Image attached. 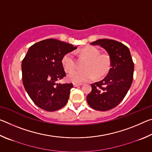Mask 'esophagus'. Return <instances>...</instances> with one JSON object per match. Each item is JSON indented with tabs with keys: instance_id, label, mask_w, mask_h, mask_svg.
<instances>
[{
	"instance_id": "obj_1",
	"label": "esophagus",
	"mask_w": 152,
	"mask_h": 152,
	"mask_svg": "<svg viewBox=\"0 0 152 152\" xmlns=\"http://www.w3.org/2000/svg\"><path fill=\"white\" fill-rule=\"evenodd\" d=\"M73 85L74 87H77L79 86H82V83H73Z\"/></svg>"
}]
</instances>
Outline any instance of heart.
Returning <instances> with one entry per match:
<instances>
[{"label":"heart","instance_id":"obj_1","mask_svg":"<svg viewBox=\"0 0 152 152\" xmlns=\"http://www.w3.org/2000/svg\"><path fill=\"white\" fill-rule=\"evenodd\" d=\"M81 54L88 58L84 65V70H74L68 74V78L75 83L92 80L104 76L109 72L110 66V58L107 53H101L97 48L88 47L81 51ZM61 64L67 72L72 70L76 66V60L73 53L70 52L64 56Z\"/></svg>","mask_w":152,"mask_h":152}]
</instances>
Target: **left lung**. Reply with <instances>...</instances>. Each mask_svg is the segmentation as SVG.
<instances>
[{
	"label": "left lung",
	"mask_w": 152,
	"mask_h": 152,
	"mask_svg": "<svg viewBox=\"0 0 152 152\" xmlns=\"http://www.w3.org/2000/svg\"><path fill=\"white\" fill-rule=\"evenodd\" d=\"M107 51L110 58V68L102 80L91 84L92 91L86 101L96 110L106 111L117 107L132 86L134 64L127 46L112 39H99L91 43Z\"/></svg>",
	"instance_id": "1"
}]
</instances>
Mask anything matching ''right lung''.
<instances>
[{
	"mask_svg": "<svg viewBox=\"0 0 152 152\" xmlns=\"http://www.w3.org/2000/svg\"><path fill=\"white\" fill-rule=\"evenodd\" d=\"M77 49L73 45L48 39L31 46L22 61V79L33 102L47 111H55L66 104L72 84L56 83L66 76L61 60Z\"/></svg>",
	"mask_w": 152,
	"mask_h": 152,
	"instance_id": "add662e5",
	"label": "right lung"
}]
</instances>
